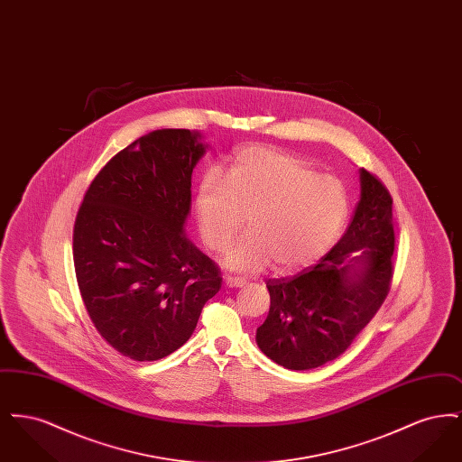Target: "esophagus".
<instances>
[{
	"label": "esophagus",
	"instance_id": "obj_1",
	"mask_svg": "<svg viewBox=\"0 0 462 462\" xmlns=\"http://www.w3.org/2000/svg\"><path fill=\"white\" fill-rule=\"evenodd\" d=\"M225 284L228 287H242L245 284V279L234 277V275H225Z\"/></svg>",
	"mask_w": 462,
	"mask_h": 462
}]
</instances>
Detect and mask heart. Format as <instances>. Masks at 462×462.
Masks as SVG:
<instances>
[{"instance_id":"heart-1","label":"heart","mask_w":462,"mask_h":462,"mask_svg":"<svg viewBox=\"0 0 462 462\" xmlns=\"http://www.w3.org/2000/svg\"><path fill=\"white\" fill-rule=\"evenodd\" d=\"M199 236L221 251L241 232L223 262L228 268L258 272L268 264L281 273L315 263L337 239L346 217L345 185L319 175L308 162L275 149L249 147L236 155L223 183L208 176L194 199Z\"/></svg>"}]
</instances>
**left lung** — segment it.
Instances as JSON below:
<instances>
[{
	"label": "left lung",
	"mask_w": 462,
	"mask_h": 462,
	"mask_svg": "<svg viewBox=\"0 0 462 462\" xmlns=\"http://www.w3.org/2000/svg\"><path fill=\"white\" fill-rule=\"evenodd\" d=\"M360 190L346 232L319 263L266 281L270 311L256 329V343L286 369H315L346 352L390 292L393 199L365 168Z\"/></svg>",
	"instance_id": "8db88e82"
}]
</instances>
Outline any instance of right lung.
<instances>
[{
    "label": "right lung",
    "instance_id": "add662e5",
    "mask_svg": "<svg viewBox=\"0 0 462 462\" xmlns=\"http://www.w3.org/2000/svg\"><path fill=\"white\" fill-rule=\"evenodd\" d=\"M199 133L155 130L91 180L72 234L76 279L89 319L114 350L168 356L189 341L220 268L183 234Z\"/></svg>",
    "mask_w": 462,
    "mask_h": 462
}]
</instances>
